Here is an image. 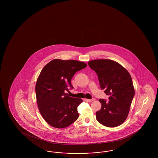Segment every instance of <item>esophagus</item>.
Returning a JSON list of instances; mask_svg holds the SVG:
<instances>
[{"instance_id":"1","label":"esophagus","mask_w":158,"mask_h":158,"mask_svg":"<svg viewBox=\"0 0 158 158\" xmlns=\"http://www.w3.org/2000/svg\"><path fill=\"white\" fill-rule=\"evenodd\" d=\"M86 100L87 101V102H91L92 101H93L95 100V99L94 98H92V99H86Z\"/></svg>"}]
</instances>
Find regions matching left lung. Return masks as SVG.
I'll return each mask as SVG.
<instances>
[{"label":"left lung","instance_id":"1","mask_svg":"<svg viewBox=\"0 0 158 158\" xmlns=\"http://www.w3.org/2000/svg\"><path fill=\"white\" fill-rule=\"evenodd\" d=\"M88 65L96 72L101 89L109 96V102L99 100L101 108L96 112V119L106 127H117L127 118L134 97L131 77L124 67L111 60H91Z\"/></svg>","mask_w":158,"mask_h":158}]
</instances>
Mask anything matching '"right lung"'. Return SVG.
<instances>
[{
	"label": "right lung",
	"mask_w": 158,
	"mask_h": 158,
	"mask_svg": "<svg viewBox=\"0 0 158 158\" xmlns=\"http://www.w3.org/2000/svg\"><path fill=\"white\" fill-rule=\"evenodd\" d=\"M86 67V63L77 60L54 59L40 73L35 87L39 110L53 127H67L78 118L77 106L83 101L68 96L65 91L73 89L72 77Z\"/></svg>",
	"instance_id": "add662e5"
}]
</instances>
